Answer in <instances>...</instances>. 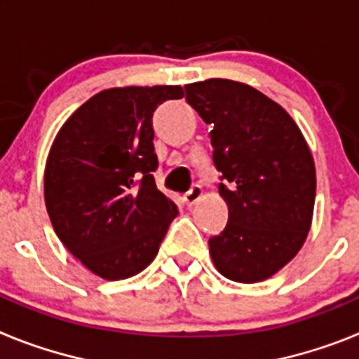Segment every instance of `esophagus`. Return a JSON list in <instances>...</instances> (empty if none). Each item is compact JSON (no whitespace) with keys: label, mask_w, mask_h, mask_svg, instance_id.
Here are the masks:
<instances>
[{"label":"esophagus","mask_w":359,"mask_h":359,"mask_svg":"<svg viewBox=\"0 0 359 359\" xmlns=\"http://www.w3.org/2000/svg\"><path fill=\"white\" fill-rule=\"evenodd\" d=\"M201 194H203L201 185H192V187H190L189 192H187V194L183 196V199H185V203H187V207H192V205H194V203L198 201L199 198H201Z\"/></svg>","instance_id":"esophagus-1"}]
</instances>
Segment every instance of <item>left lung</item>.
<instances>
[{"label":"left lung","instance_id":"1","mask_svg":"<svg viewBox=\"0 0 359 359\" xmlns=\"http://www.w3.org/2000/svg\"><path fill=\"white\" fill-rule=\"evenodd\" d=\"M187 102L212 126V160L228 205L224 230L208 239L215 268L236 282H261L302 248L316 194L315 161L286 111L243 82L185 86ZM229 187H226V183Z\"/></svg>","mask_w":359,"mask_h":359}]
</instances>
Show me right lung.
<instances>
[{"label":"right lung","mask_w":359,"mask_h":359,"mask_svg":"<svg viewBox=\"0 0 359 359\" xmlns=\"http://www.w3.org/2000/svg\"><path fill=\"white\" fill-rule=\"evenodd\" d=\"M182 86L111 88L61 128L44 170L57 237L98 277L140 273L156 257L177 207L158 190L152 115Z\"/></svg>","instance_id":"obj_1"}]
</instances>
